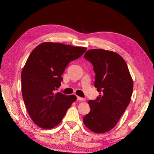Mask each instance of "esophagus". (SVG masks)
Returning a JSON list of instances; mask_svg holds the SVG:
<instances>
[{"mask_svg": "<svg viewBox=\"0 0 154 154\" xmlns=\"http://www.w3.org/2000/svg\"><path fill=\"white\" fill-rule=\"evenodd\" d=\"M77 100H85V99L84 98H82V97H77Z\"/></svg>", "mask_w": 154, "mask_h": 154, "instance_id": "1", "label": "esophagus"}]
</instances>
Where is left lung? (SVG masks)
Wrapping results in <instances>:
<instances>
[{
  "label": "left lung",
  "instance_id": "1",
  "mask_svg": "<svg viewBox=\"0 0 154 154\" xmlns=\"http://www.w3.org/2000/svg\"><path fill=\"white\" fill-rule=\"evenodd\" d=\"M95 73L94 85L100 95L89 100L91 110L83 118L95 133L109 132L116 125L131 100L133 81L124 59L115 52L94 49L84 55Z\"/></svg>",
  "mask_w": 154,
  "mask_h": 154
}]
</instances>
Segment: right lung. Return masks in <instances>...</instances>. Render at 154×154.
<instances>
[{
	"instance_id": "1",
	"label": "right lung",
	"mask_w": 154,
	"mask_h": 154,
	"mask_svg": "<svg viewBox=\"0 0 154 154\" xmlns=\"http://www.w3.org/2000/svg\"><path fill=\"white\" fill-rule=\"evenodd\" d=\"M87 48L44 42L29 55L21 74L22 94L29 115L42 128L61 122L77 97L55 93L69 62L80 57Z\"/></svg>"
}]
</instances>
